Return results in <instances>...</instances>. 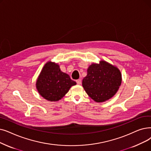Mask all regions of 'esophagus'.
<instances>
[{
    "label": "esophagus",
    "instance_id": "esophagus-1",
    "mask_svg": "<svg viewBox=\"0 0 151 151\" xmlns=\"http://www.w3.org/2000/svg\"><path fill=\"white\" fill-rule=\"evenodd\" d=\"M76 81L77 84H78V85H80V84H81V80H80V79H79V80H77Z\"/></svg>",
    "mask_w": 151,
    "mask_h": 151
}]
</instances>
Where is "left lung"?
<instances>
[{
	"label": "left lung",
	"mask_w": 151,
	"mask_h": 151,
	"mask_svg": "<svg viewBox=\"0 0 151 151\" xmlns=\"http://www.w3.org/2000/svg\"><path fill=\"white\" fill-rule=\"evenodd\" d=\"M83 80V86L88 96L97 102L113 97L122 83V75L116 67L106 61L93 63Z\"/></svg>",
	"instance_id": "8db88e82"
}]
</instances>
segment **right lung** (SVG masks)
Listing matches in <instances>:
<instances>
[{
  "mask_svg": "<svg viewBox=\"0 0 151 151\" xmlns=\"http://www.w3.org/2000/svg\"><path fill=\"white\" fill-rule=\"evenodd\" d=\"M76 84L68 75L62 72L59 65L49 62L44 65L36 82L38 93L45 99L57 101Z\"/></svg>",
  "mask_w": 151,
  "mask_h": 151,
  "instance_id": "add662e5",
  "label": "right lung"
}]
</instances>
